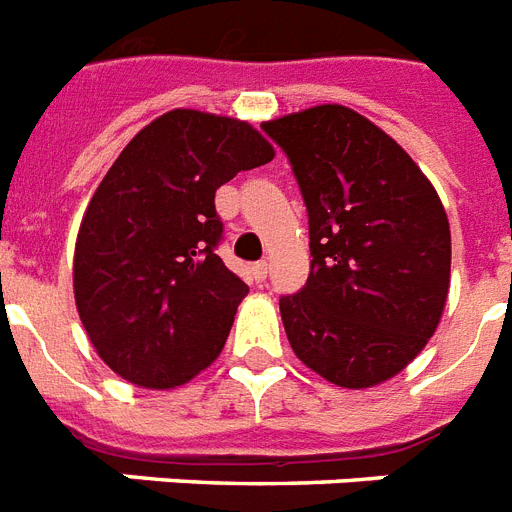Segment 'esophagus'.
I'll return each instance as SVG.
<instances>
[{
  "instance_id": "34e87169",
  "label": "esophagus",
  "mask_w": 512,
  "mask_h": 512,
  "mask_svg": "<svg viewBox=\"0 0 512 512\" xmlns=\"http://www.w3.org/2000/svg\"><path fill=\"white\" fill-rule=\"evenodd\" d=\"M251 275L256 282L267 280V261H256V264L251 267Z\"/></svg>"
}]
</instances>
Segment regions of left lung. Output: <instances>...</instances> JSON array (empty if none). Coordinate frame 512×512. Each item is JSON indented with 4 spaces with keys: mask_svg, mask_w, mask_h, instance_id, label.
Segmentation results:
<instances>
[{
    "mask_svg": "<svg viewBox=\"0 0 512 512\" xmlns=\"http://www.w3.org/2000/svg\"><path fill=\"white\" fill-rule=\"evenodd\" d=\"M261 129L288 155L309 214L312 272L280 298L290 346L335 386H378L439 327L447 211L418 163L357 110L317 105Z\"/></svg>",
    "mask_w": 512,
    "mask_h": 512,
    "instance_id": "left-lung-1",
    "label": "left lung"
}]
</instances>
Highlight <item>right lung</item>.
Returning a JSON list of instances; mask_svg holds the SVG:
<instances>
[{"mask_svg":"<svg viewBox=\"0 0 512 512\" xmlns=\"http://www.w3.org/2000/svg\"><path fill=\"white\" fill-rule=\"evenodd\" d=\"M275 158L251 124L177 108L121 150L81 219L73 293L100 359L142 388H177L224 349L248 293L216 256V190Z\"/></svg>","mask_w":512,"mask_h":512,"instance_id":"right-lung-1","label":"right lung"}]
</instances>
